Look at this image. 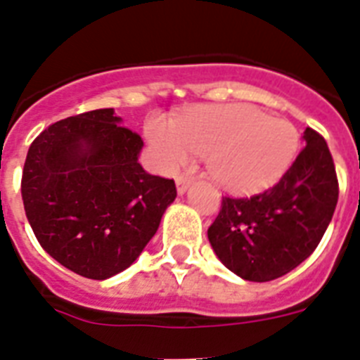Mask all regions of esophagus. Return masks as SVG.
<instances>
[{
	"instance_id": "esophagus-1",
	"label": "esophagus",
	"mask_w": 360,
	"mask_h": 360,
	"mask_svg": "<svg viewBox=\"0 0 360 360\" xmlns=\"http://www.w3.org/2000/svg\"><path fill=\"white\" fill-rule=\"evenodd\" d=\"M189 186H191V178L184 176V174H182V176L176 178V189H178V193H180V195H184Z\"/></svg>"
}]
</instances>
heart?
<instances>
[{"mask_svg":"<svg viewBox=\"0 0 360 360\" xmlns=\"http://www.w3.org/2000/svg\"><path fill=\"white\" fill-rule=\"evenodd\" d=\"M146 131L160 169H178L193 151L205 157L216 182L234 193L276 184L299 151V133L290 122L249 104L195 108L174 122L155 117Z\"/></svg>","mask_w":360,"mask_h":360,"instance_id":"heart-1","label":"heart"}]
</instances>
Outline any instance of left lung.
Masks as SVG:
<instances>
[{
  "label": "left lung",
  "instance_id": "1",
  "mask_svg": "<svg viewBox=\"0 0 360 360\" xmlns=\"http://www.w3.org/2000/svg\"><path fill=\"white\" fill-rule=\"evenodd\" d=\"M304 146L279 182L250 198L224 196L207 236L219 262L247 281H272L319 245L339 198L335 165L323 135Z\"/></svg>",
  "mask_w": 360,
  "mask_h": 360
}]
</instances>
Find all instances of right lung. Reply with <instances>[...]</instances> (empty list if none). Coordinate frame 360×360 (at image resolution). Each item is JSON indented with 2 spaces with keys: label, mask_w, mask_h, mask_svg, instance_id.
I'll return each instance as SVG.
<instances>
[{
  "label": "right lung",
  "mask_w": 360,
  "mask_h": 360,
  "mask_svg": "<svg viewBox=\"0 0 360 360\" xmlns=\"http://www.w3.org/2000/svg\"><path fill=\"white\" fill-rule=\"evenodd\" d=\"M119 122L104 108L52 124L30 144L21 178L39 245L88 279L128 269L176 198L174 180L139 164L141 135Z\"/></svg>",
  "instance_id": "right-lung-1"
}]
</instances>
